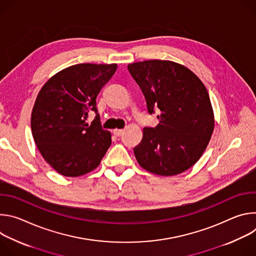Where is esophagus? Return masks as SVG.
I'll return each mask as SVG.
<instances>
[{
	"instance_id": "1",
	"label": "esophagus",
	"mask_w": 256,
	"mask_h": 256,
	"mask_svg": "<svg viewBox=\"0 0 256 256\" xmlns=\"http://www.w3.org/2000/svg\"><path fill=\"white\" fill-rule=\"evenodd\" d=\"M124 130H122V128H116V130H114V136H120L122 134H124Z\"/></svg>"
}]
</instances>
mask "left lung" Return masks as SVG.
Instances as JSON below:
<instances>
[{"label":"left lung","instance_id":"obj_1","mask_svg":"<svg viewBox=\"0 0 256 256\" xmlns=\"http://www.w3.org/2000/svg\"><path fill=\"white\" fill-rule=\"evenodd\" d=\"M142 91L150 114L159 124L144 128L134 147L140 167L153 174L172 176L192 167L210 140L214 112L204 83L186 66L171 60H150L128 66Z\"/></svg>","mask_w":256,"mask_h":256}]
</instances>
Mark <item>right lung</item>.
I'll return each instance as SVG.
<instances>
[{
  "instance_id": "add662e5",
  "label": "right lung",
  "mask_w": 256,
  "mask_h": 256,
  "mask_svg": "<svg viewBox=\"0 0 256 256\" xmlns=\"http://www.w3.org/2000/svg\"><path fill=\"white\" fill-rule=\"evenodd\" d=\"M116 64H78L54 75L40 89L31 114L34 142L44 160L60 174L77 177L98 167L112 144L102 128L96 97L110 80ZM96 116L89 126V111Z\"/></svg>"
}]
</instances>
